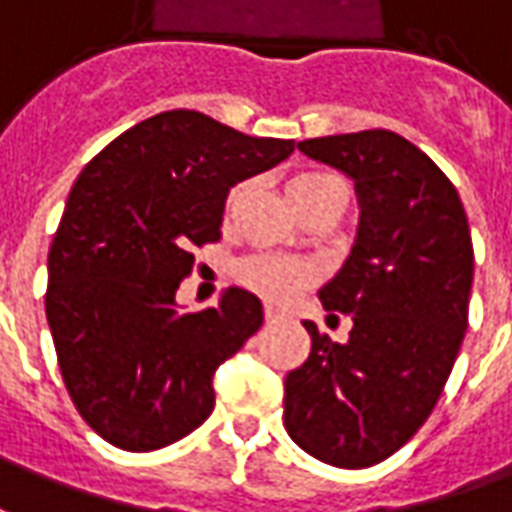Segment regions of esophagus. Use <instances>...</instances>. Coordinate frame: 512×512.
Here are the masks:
<instances>
[{"label": "esophagus", "mask_w": 512, "mask_h": 512, "mask_svg": "<svg viewBox=\"0 0 512 512\" xmlns=\"http://www.w3.org/2000/svg\"><path fill=\"white\" fill-rule=\"evenodd\" d=\"M263 316H266L268 324H274V321H280V318H285V313H282L280 307L266 305V310H263Z\"/></svg>", "instance_id": "obj_1"}]
</instances>
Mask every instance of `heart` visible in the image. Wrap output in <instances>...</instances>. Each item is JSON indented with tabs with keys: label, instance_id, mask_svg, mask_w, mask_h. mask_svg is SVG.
<instances>
[{
	"label": "heart",
	"instance_id": "b5f03b06",
	"mask_svg": "<svg viewBox=\"0 0 512 512\" xmlns=\"http://www.w3.org/2000/svg\"><path fill=\"white\" fill-rule=\"evenodd\" d=\"M332 182L341 180L335 174H327V171H302L288 182V196L299 199V196L313 194V191L324 188V185H332ZM230 199H235V191H232ZM316 274L318 271L313 263L282 255L246 257L244 263L238 266V280L244 282L249 291H255L257 296L271 299V302L293 299L302 288H307L310 282L316 280Z\"/></svg>",
	"mask_w": 512,
	"mask_h": 512
}]
</instances>
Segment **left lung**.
<instances>
[{"label":"left lung","mask_w":512,"mask_h":512,"mask_svg":"<svg viewBox=\"0 0 512 512\" xmlns=\"http://www.w3.org/2000/svg\"><path fill=\"white\" fill-rule=\"evenodd\" d=\"M299 152L355 180L360 224L343 268L318 291L330 316L352 318L349 341L305 321L313 346L285 377L282 418L321 463L377 466L430 418L466 335V210L449 177L391 130L310 138Z\"/></svg>","instance_id":"obj_1"}]
</instances>
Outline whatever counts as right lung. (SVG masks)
I'll return each mask as SVG.
<instances>
[{
	"label": "right lung",
	"mask_w": 512,
	"mask_h": 512,
	"mask_svg": "<svg viewBox=\"0 0 512 512\" xmlns=\"http://www.w3.org/2000/svg\"><path fill=\"white\" fill-rule=\"evenodd\" d=\"M293 149L166 110L82 169L49 246L46 321L71 402L107 443L163 449L213 413V374L260 330L263 305L227 288L216 307L182 313L174 293L196 246L221 238L232 185Z\"/></svg>",
	"instance_id": "obj_1"
}]
</instances>
